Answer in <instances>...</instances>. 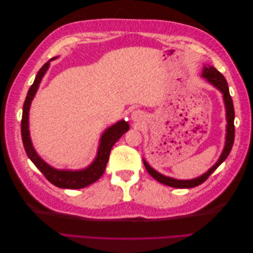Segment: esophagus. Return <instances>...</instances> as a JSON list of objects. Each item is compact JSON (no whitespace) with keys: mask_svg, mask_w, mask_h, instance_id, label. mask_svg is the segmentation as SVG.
<instances>
[{"mask_svg":"<svg viewBox=\"0 0 253 253\" xmlns=\"http://www.w3.org/2000/svg\"><path fill=\"white\" fill-rule=\"evenodd\" d=\"M131 117H132V119H133L134 121L139 122V121L144 120L145 114H144V112L141 111V110H135V111H133V113H132V115H131Z\"/></svg>","mask_w":253,"mask_h":253,"instance_id":"esophagus-1","label":"esophagus"}]
</instances>
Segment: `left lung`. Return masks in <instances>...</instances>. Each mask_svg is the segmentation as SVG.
<instances>
[{
    "label": "left lung",
    "instance_id": "obj_1",
    "mask_svg": "<svg viewBox=\"0 0 253 253\" xmlns=\"http://www.w3.org/2000/svg\"><path fill=\"white\" fill-rule=\"evenodd\" d=\"M203 77L207 79V81L210 82L212 85L218 88L221 93L224 95V101L226 105V112H227V135H226V144L223 153L217 160V163L214 165L211 169L205 173L204 175L200 176V177L191 179V180H178V179H174L171 177H168V176H164L163 174H160L156 172L153 168H151L148 163L143 159V164L145 169L149 172V174L152 176L153 178H155L157 181L160 183H164V185L170 186L173 188H194L196 186L202 185L203 182H205L207 179H208L209 176L215 171L217 168L225 162V159L228 157V155L230 154L231 149L233 147V142H234V134H235V128H234V108H233V101L232 98L230 96V93H229V87H228V83L225 77L221 75L215 67L210 66V67H205L204 72H203Z\"/></svg>",
    "mask_w": 253,
    "mask_h": 253
}]
</instances>
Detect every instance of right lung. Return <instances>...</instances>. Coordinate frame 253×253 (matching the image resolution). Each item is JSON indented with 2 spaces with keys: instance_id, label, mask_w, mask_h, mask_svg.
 <instances>
[{
  "instance_id": "add662e5",
  "label": "right lung",
  "mask_w": 253,
  "mask_h": 253,
  "mask_svg": "<svg viewBox=\"0 0 253 253\" xmlns=\"http://www.w3.org/2000/svg\"><path fill=\"white\" fill-rule=\"evenodd\" d=\"M48 66L49 62H46L40 68V71L38 72L34 83L28 89L24 105H23V114L21 121V135L23 145H24L25 152L29 159L32 160L38 169L42 172V174L45 176V178L49 182H51L52 185L63 189L85 188L88 185H90V183L97 181L101 177L102 174L104 173L106 164L109 162L110 153L113 145L122 135L128 131L129 126L127 122H126L125 120H121L117 122L116 125H114L106 129L101 136L97 157L93 162V164L88 168H86V169L81 171H60L53 169V168L48 166L46 163H44L43 160L38 156L33 147L32 141H30L28 131V112L30 103H32L36 91L38 87H39V84L43 78L44 74L46 73Z\"/></svg>"
}]
</instances>
